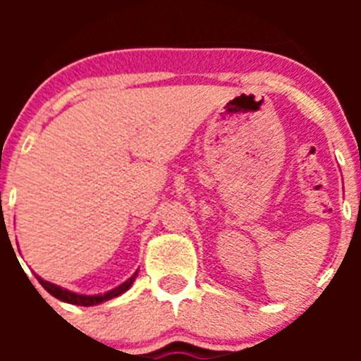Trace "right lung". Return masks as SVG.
<instances>
[{
	"label": "right lung",
	"mask_w": 361,
	"mask_h": 361,
	"mask_svg": "<svg viewBox=\"0 0 361 361\" xmlns=\"http://www.w3.org/2000/svg\"><path fill=\"white\" fill-rule=\"evenodd\" d=\"M136 276H137V271L134 272V274L130 276V278L127 279V281H123L122 285L116 286V288L110 290V292L97 293V295H82V293H75V292H71V290L63 288V286L54 285V283H50V281H45V279L39 278V276H36V278H38L39 285H42L43 288L47 290V292H49L50 295H52V297L59 298V300H63V302H68V304L85 305V307H89V305H97V304H101V302L111 300V298H115V297H118V295L126 293L127 290H129L130 286H133V283H134V279H136Z\"/></svg>",
	"instance_id": "right-lung-1"
}]
</instances>
